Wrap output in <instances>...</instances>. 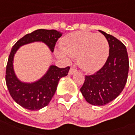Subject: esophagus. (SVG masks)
<instances>
[{"label":"esophagus","mask_w":135,"mask_h":135,"mask_svg":"<svg viewBox=\"0 0 135 135\" xmlns=\"http://www.w3.org/2000/svg\"><path fill=\"white\" fill-rule=\"evenodd\" d=\"M76 71V70L74 69V68H71L70 70H69V74H70V75H71V74H74L75 72Z\"/></svg>","instance_id":"obj_1"}]
</instances>
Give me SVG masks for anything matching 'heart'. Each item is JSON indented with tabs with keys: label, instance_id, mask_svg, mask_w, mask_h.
Masks as SVG:
<instances>
[{
	"label": "heart",
	"instance_id": "heart-1",
	"mask_svg": "<svg viewBox=\"0 0 135 135\" xmlns=\"http://www.w3.org/2000/svg\"><path fill=\"white\" fill-rule=\"evenodd\" d=\"M61 49L56 50V55L66 61L69 58H76L78 64L87 72H94L103 66L109 53L107 39L102 34L79 31L65 37Z\"/></svg>",
	"mask_w": 135,
	"mask_h": 135
}]
</instances>
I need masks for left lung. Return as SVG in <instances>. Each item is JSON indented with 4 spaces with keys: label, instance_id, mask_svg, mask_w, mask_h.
<instances>
[{
    "label": "left lung",
    "instance_id": "8db88e82",
    "mask_svg": "<svg viewBox=\"0 0 135 135\" xmlns=\"http://www.w3.org/2000/svg\"><path fill=\"white\" fill-rule=\"evenodd\" d=\"M99 32L108 42L109 56L99 71L85 76L80 91L88 103L101 106L116 98L124 90L129 65L124 45L115 37L103 31Z\"/></svg>",
    "mask_w": 135,
    "mask_h": 135
}]
</instances>
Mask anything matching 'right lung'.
Listing matches in <instances>:
<instances>
[{"instance_id": "obj_1", "label": "right lung", "mask_w": 135, "mask_h": 135, "mask_svg": "<svg viewBox=\"0 0 135 135\" xmlns=\"http://www.w3.org/2000/svg\"><path fill=\"white\" fill-rule=\"evenodd\" d=\"M62 34L55 30L40 29L27 34L16 42L8 56L6 82L11 96L22 107L31 110H40L48 105L56 93L58 83L61 77L68 74L70 67L59 68L50 66L42 78L32 83L20 81L13 70V57L19 47L34 42H42L53 52L56 42Z\"/></svg>"}]
</instances>
